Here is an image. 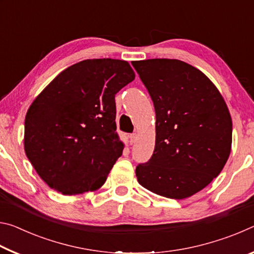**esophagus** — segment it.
Wrapping results in <instances>:
<instances>
[{
    "label": "esophagus",
    "instance_id": "34e87169",
    "mask_svg": "<svg viewBox=\"0 0 254 254\" xmlns=\"http://www.w3.org/2000/svg\"><path fill=\"white\" fill-rule=\"evenodd\" d=\"M136 137H137L136 133H132V134H130V143H131V144H133V143L135 142Z\"/></svg>",
    "mask_w": 254,
    "mask_h": 254
}]
</instances>
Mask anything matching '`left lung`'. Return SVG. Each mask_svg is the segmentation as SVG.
<instances>
[{
	"mask_svg": "<svg viewBox=\"0 0 254 254\" xmlns=\"http://www.w3.org/2000/svg\"><path fill=\"white\" fill-rule=\"evenodd\" d=\"M156 111L151 159L136 167L137 182L167 198L184 199L217 177L230 157L232 119L204 72L177 59L132 62Z\"/></svg>",
	"mask_w": 254,
	"mask_h": 254,
	"instance_id": "left-lung-1",
	"label": "left lung"
}]
</instances>
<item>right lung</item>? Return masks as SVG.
<instances>
[{"mask_svg": "<svg viewBox=\"0 0 254 254\" xmlns=\"http://www.w3.org/2000/svg\"><path fill=\"white\" fill-rule=\"evenodd\" d=\"M135 78L130 64L87 59L66 68L30 105L24 151L37 174L63 195L94 191L122 156L115 94Z\"/></svg>", "mask_w": 254, "mask_h": 254, "instance_id": "1", "label": "right lung"}]
</instances>
